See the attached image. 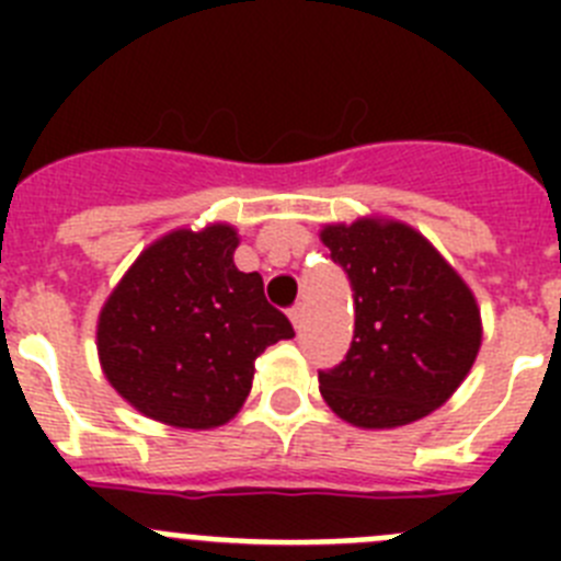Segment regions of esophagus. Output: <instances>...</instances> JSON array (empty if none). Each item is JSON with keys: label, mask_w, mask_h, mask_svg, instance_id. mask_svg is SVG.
<instances>
[{"label": "esophagus", "mask_w": 561, "mask_h": 561, "mask_svg": "<svg viewBox=\"0 0 561 561\" xmlns=\"http://www.w3.org/2000/svg\"><path fill=\"white\" fill-rule=\"evenodd\" d=\"M289 320H291V323H295V329H300V323H304V306H300V304L291 306V309H289Z\"/></svg>", "instance_id": "esophagus-1"}]
</instances>
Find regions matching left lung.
<instances>
[{
  "instance_id": "obj_1",
  "label": "left lung",
  "mask_w": 561,
  "mask_h": 561,
  "mask_svg": "<svg viewBox=\"0 0 561 561\" xmlns=\"http://www.w3.org/2000/svg\"><path fill=\"white\" fill-rule=\"evenodd\" d=\"M323 241L354 291V340L340 365L320 370V393L356 427L424 419L478 356L472 291L427 238L399 221L331 225Z\"/></svg>"
}]
</instances>
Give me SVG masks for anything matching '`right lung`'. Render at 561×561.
Here are the masks:
<instances>
[{
  "label": "right lung",
  "mask_w": 561,
  "mask_h": 561,
  "mask_svg": "<svg viewBox=\"0 0 561 561\" xmlns=\"http://www.w3.org/2000/svg\"><path fill=\"white\" fill-rule=\"evenodd\" d=\"M232 227L171 232L148 247L106 300L98 354L112 388L148 419L219 427L238 413L255 359L295 336L264 277L238 272Z\"/></svg>",
  "instance_id": "obj_1"
}]
</instances>
